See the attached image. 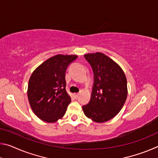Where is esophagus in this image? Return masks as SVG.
<instances>
[{"label": "esophagus", "instance_id": "esophagus-1", "mask_svg": "<svg viewBox=\"0 0 158 158\" xmlns=\"http://www.w3.org/2000/svg\"><path fill=\"white\" fill-rule=\"evenodd\" d=\"M74 98H78V96H79V93H74Z\"/></svg>", "mask_w": 158, "mask_h": 158}]
</instances>
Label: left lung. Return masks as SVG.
<instances>
[{
	"instance_id": "obj_1",
	"label": "left lung",
	"mask_w": 158,
	"mask_h": 158,
	"mask_svg": "<svg viewBox=\"0 0 158 158\" xmlns=\"http://www.w3.org/2000/svg\"><path fill=\"white\" fill-rule=\"evenodd\" d=\"M85 59L94 73V85L89 104L82 106L85 116L96 123L113 118L123 106L127 96V79L123 70L100 52L86 53Z\"/></svg>"
}]
</instances>
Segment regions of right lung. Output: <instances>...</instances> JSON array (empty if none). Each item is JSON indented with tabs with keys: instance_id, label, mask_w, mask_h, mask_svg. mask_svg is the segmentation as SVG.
<instances>
[{
	"instance_id": "obj_1",
	"label": "right lung",
	"mask_w": 158,
	"mask_h": 158,
	"mask_svg": "<svg viewBox=\"0 0 158 158\" xmlns=\"http://www.w3.org/2000/svg\"><path fill=\"white\" fill-rule=\"evenodd\" d=\"M77 55L57 54L35 69L29 79L27 95L34 114L47 123H55L65 115L71 98L67 93L65 72Z\"/></svg>"
}]
</instances>
